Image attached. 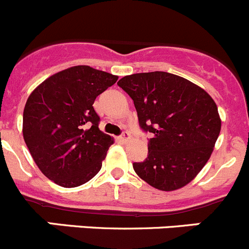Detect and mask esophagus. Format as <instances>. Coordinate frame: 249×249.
Listing matches in <instances>:
<instances>
[{"mask_svg":"<svg viewBox=\"0 0 249 249\" xmlns=\"http://www.w3.org/2000/svg\"><path fill=\"white\" fill-rule=\"evenodd\" d=\"M129 139H131V136H129L128 132H123V133L118 137V141L122 142V143H126V142H128Z\"/></svg>","mask_w":249,"mask_h":249,"instance_id":"34e87169","label":"esophagus"}]
</instances>
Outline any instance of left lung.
Returning a JSON list of instances; mask_svg holds the SVG:
<instances>
[{"instance_id": "obj_1", "label": "left lung", "mask_w": 249, "mask_h": 249, "mask_svg": "<svg viewBox=\"0 0 249 249\" xmlns=\"http://www.w3.org/2000/svg\"><path fill=\"white\" fill-rule=\"evenodd\" d=\"M117 84L133 100L141 128L153 136L148 158L133 164L136 174L160 191L188 184L208 162L221 129L212 96L167 72L136 73Z\"/></svg>"}]
</instances>
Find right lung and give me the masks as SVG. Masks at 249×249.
Listing matches in <instances>:
<instances>
[{
  "label": "right lung",
  "instance_id": "right-lung-1",
  "mask_svg": "<svg viewBox=\"0 0 249 249\" xmlns=\"http://www.w3.org/2000/svg\"><path fill=\"white\" fill-rule=\"evenodd\" d=\"M117 75L74 66L47 78L28 98L23 137L40 171L65 188L87 183L101 169L113 138L99 129L96 96Z\"/></svg>",
  "mask_w": 249,
  "mask_h": 249
}]
</instances>
